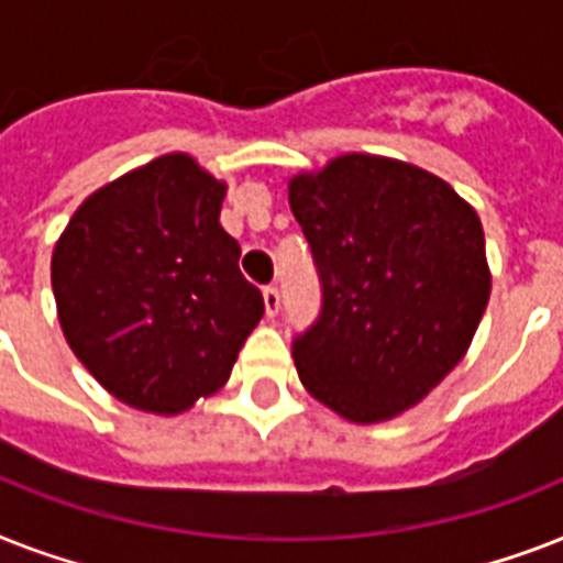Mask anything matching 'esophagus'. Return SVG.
<instances>
[{
	"instance_id": "esophagus-1",
	"label": "esophagus",
	"mask_w": 563,
	"mask_h": 563,
	"mask_svg": "<svg viewBox=\"0 0 563 563\" xmlns=\"http://www.w3.org/2000/svg\"><path fill=\"white\" fill-rule=\"evenodd\" d=\"M263 300H265V312H268V316H277V312H280V307H283V295H280V289H277V286H265L263 289Z\"/></svg>"
}]
</instances>
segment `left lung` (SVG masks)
<instances>
[{"instance_id": "1", "label": "left lung", "mask_w": 563, "mask_h": 563, "mask_svg": "<svg viewBox=\"0 0 563 563\" xmlns=\"http://www.w3.org/2000/svg\"><path fill=\"white\" fill-rule=\"evenodd\" d=\"M321 280V312L291 356L312 397L356 423L420 402L479 327L485 233L450 184L409 163L344 154L289 184Z\"/></svg>"}]
</instances>
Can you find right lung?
I'll return each instance as SVG.
<instances>
[{"mask_svg": "<svg viewBox=\"0 0 563 563\" xmlns=\"http://www.w3.org/2000/svg\"><path fill=\"white\" fill-rule=\"evenodd\" d=\"M224 184L166 154L75 210L52 254L57 318L73 353L113 397L157 415L228 383L265 312L219 224Z\"/></svg>", "mask_w": 563, "mask_h": 563, "instance_id": "right-lung-1", "label": "right lung"}]
</instances>
